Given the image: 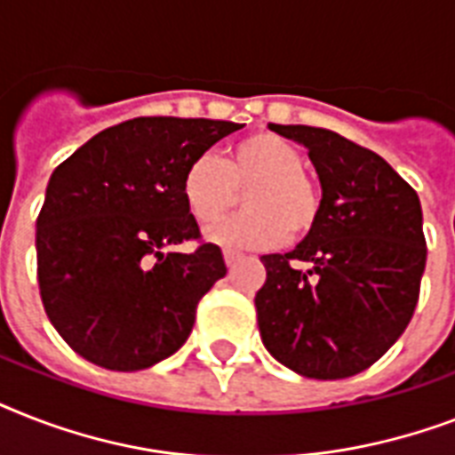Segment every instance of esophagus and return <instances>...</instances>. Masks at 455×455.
<instances>
[{
	"mask_svg": "<svg viewBox=\"0 0 455 455\" xmlns=\"http://www.w3.org/2000/svg\"><path fill=\"white\" fill-rule=\"evenodd\" d=\"M241 257V252H235V250H224V262H227V267H234Z\"/></svg>",
	"mask_w": 455,
	"mask_h": 455,
	"instance_id": "esophagus-1",
	"label": "esophagus"
}]
</instances>
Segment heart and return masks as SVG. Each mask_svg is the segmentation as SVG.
I'll use <instances>...</instances> for the list:
<instances>
[{
    "label": "heart",
    "mask_w": 455,
    "mask_h": 455,
    "mask_svg": "<svg viewBox=\"0 0 455 455\" xmlns=\"http://www.w3.org/2000/svg\"><path fill=\"white\" fill-rule=\"evenodd\" d=\"M302 167L298 146L257 132L235 141L224 160L212 153L193 157L181 179V196L193 220L210 224L231 210L245 188V210L207 228V238L221 248H274L283 238L302 241L323 212L321 188Z\"/></svg>",
    "instance_id": "heart-1"
}]
</instances>
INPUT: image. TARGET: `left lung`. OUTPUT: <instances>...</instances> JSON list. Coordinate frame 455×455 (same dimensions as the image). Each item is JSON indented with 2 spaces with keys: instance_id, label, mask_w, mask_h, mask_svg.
Instances as JSON below:
<instances>
[{
  "instance_id": "obj_1",
  "label": "left lung",
  "mask_w": 455,
  "mask_h": 455,
  "mask_svg": "<svg viewBox=\"0 0 455 455\" xmlns=\"http://www.w3.org/2000/svg\"><path fill=\"white\" fill-rule=\"evenodd\" d=\"M304 144L323 188L316 228L264 255L257 291L264 347L316 380L373 366L411 323L427 259L418 193L378 153L307 124H269Z\"/></svg>"
}]
</instances>
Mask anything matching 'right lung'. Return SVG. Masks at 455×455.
Returning <instances> with one entry per match:
<instances>
[{"label": "right lung", "mask_w": 455, "mask_h": 455, "mask_svg": "<svg viewBox=\"0 0 455 455\" xmlns=\"http://www.w3.org/2000/svg\"><path fill=\"white\" fill-rule=\"evenodd\" d=\"M243 124L134 117L99 132L53 170L37 214V285L68 347L108 371H144L191 335L227 264L186 210L193 157ZM196 243L188 256L170 253Z\"/></svg>", "instance_id": "obj_1"}]
</instances>
